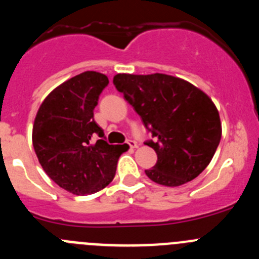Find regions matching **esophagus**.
<instances>
[{"mask_svg":"<svg viewBox=\"0 0 259 259\" xmlns=\"http://www.w3.org/2000/svg\"><path fill=\"white\" fill-rule=\"evenodd\" d=\"M128 145H130V148H131V149H136V148H137V143H136V141H134V140L128 141Z\"/></svg>","mask_w":259,"mask_h":259,"instance_id":"esophagus-1","label":"esophagus"}]
</instances>
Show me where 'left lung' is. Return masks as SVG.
<instances>
[{"instance_id":"8db88e82","label":"left lung","mask_w":259,"mask_h":259,"mask_svg":"<svg viewBox=\"0 0 259 259\" xmlns=\"http://www.w3.org/2000/svg\"><path fill=\"white\" fill-rule=\"evenodd\" d=\"M114 85L135 109L155 141L157 163L145 170L150 180L179 187L197 178L215 154L222 137L219 113L197 87L166 74H118Z\"/></svg>"}]
</instances>
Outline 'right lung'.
<instances>
[{
	"mask_svg": "<svg viewBox=\"0 0 259 259\" xmlns=\"http://www.w3.org/2000/svg\"><path fill=\"white\" fill-rule=\"evenodd\" d=\"M106 75L85 71L53 89L36 114L32 144L53 182L76 196L101 191L113 182L122 145H109L93 118ZM96 134L102 139L93 141Z\"/></svg>",
	"mask_w": 259,
	"mask_h": 259,
	"instance_id": "right-lung-1",
	"label": "right lung"
}]
</instances>
